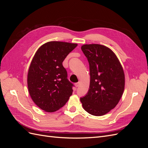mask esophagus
I'll list each match as a JSON object with an SVG mask.
<instances>
[{"mask_svg":"<svg viewBox=\"0 0 148 148\" xmlns=\"http://www.w3.org/2000/svg\"><path fill=\"white\" fill-rule=\"evenodd\" d=\"M79 82H78V83H76L75 84V86L76 87H78L79 86Z\"/></svg>","mask_w":148,"mask_h":148,"instance_id":"esophagus-1","label":"esophagus"}]
</instances>
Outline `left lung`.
<instances>
[{"label": "left lung", "mask_w": 148, "mask_h": 148, "mask_svg": "<svg viewBox=\"0 0 148 148\" xmlns=\"http://www.w3.org/2000/svg\"><path fill=\"white\" fill-rule=\"evenodd\" d=\"M82 50L89 65L88 92L80 98L83 109L92 115L102 116L117 105L125 88V74L114 52L97 44H84Z\"/></svg>", "instance_id": "left-lung-1"}]
</instances>
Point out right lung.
<instances>
[{"label": "right lung", "instance_id": "obj_1", "mask_svg": "<svg viewBox=\"0 0 148 148\" xmlns=\"http://www.w3.org/2000/svg\"><path fill=\"white\" fill-rule=\"evenodd\" d=\"M77 44L46 42L36 52L28 73L31 99L40 109L53 112L63 107L72 95L73 84L67 79L62 62Z\"/></svg>", "mask_w": 148, "mask_h": 148}]
</instances>
